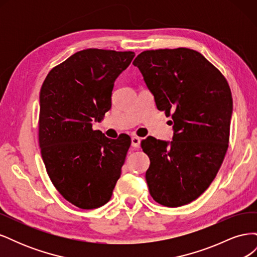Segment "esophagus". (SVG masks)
I'll list each match as a JSON object with an SVG mask.
<instances>
[{
	"label": "esophagus",
	"mask_w": 257,
	"mask_h": 257,
	"mask_svg": "<svg viewBox=\"0 0 257 257\" xmlns=\"http://www.w3.org/2000/svg\"><path fill=\"white\" fill-rule=\"evenodd\" d=\"M141 138L137 137V136H133L132 137V147L134 148H139V146H141Z\"/></svg>",
	"instance_id": "obj_1"
}]
</instances>
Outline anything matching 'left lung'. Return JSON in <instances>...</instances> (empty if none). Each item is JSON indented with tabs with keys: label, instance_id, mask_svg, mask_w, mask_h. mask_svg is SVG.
<instances>
[{
	"label": "left lung",
	"instance_id": "obj_1",
	"mask_svg": "<svg viewBox=\"0 0 257 257\" xmlns=\"http://www.w3.org/2000/svg\"><path fill=\"white\" fill-rule=\"evenodd\" d=\"M133 64L159 110L172 115V142L148 137L146 180L152 198L180 207L198 198L222 165L229 141L232 98L221 72L189 48L147 50Z\"/></svg>",
	"mask_w": 257,
	"mask_h": 257
}]
</instances>
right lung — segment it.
Instances as JSON below:
<instances>
[{
	"label": "right lung",
	"mask_w": 257,
	"mask_h": 257,
	"mask_svg": "<svg viewBox=\"0 0 257 257\" xmlns=\"http://www.w3.org/2000/svg\"><path fill=\"white\" fill-rule=\"evenodd\" d=\"M135 53L90 48L53 67L40 93L38 139L44 164L59 193L80 209L109 201L131 138H107L92 128L111 108L115 79Z\"/></svg>",
	"instance_id": "add662e5"
}]
</instances>
